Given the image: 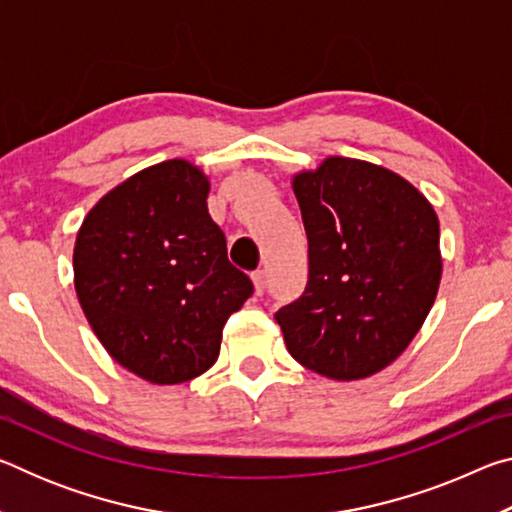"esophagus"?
Wrapping results in <instances>:
<instances>
[{
    "instance_id": "1",
    "label": "esophagus",
    "mask_w": 512,
    "mask_h": 512,
    "mask_svg": "<svg viewBox=\"0 0 512 512\" xmlns=\"http://www.w3.org/2000/svg\"><path fill=\"white\" fill-rule=\"evenodd\" d=\"M253 287H255V296H262L264 293V287H266V275H264V271H255L253 275Z\"/></svg>"
}]
</instances>
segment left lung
<instances>
[{
	"mask_svg": "<svg viewBox=\"0 0 512 512\" xmlns=\"http://www.w3.org/2000/svg\"><path fill=\"white\" fill-rule=\"evenodd\" d=\"M309 239V282L275 314L300 366L372 377L409 348L436 302L443 255L433 205L400 173L329 155L291 178Z\"/></svg>",
	"mask_w": 512,
	"mask_h": 512,
	"instance_id": "obj_1",
	"label": "left lung"
}]
</instances>
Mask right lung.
<instances>
[{
	"label": "right lung",
	"mask_w": 512,
	"mask_h": 512,
	"mask_svg": "<svg viewBox=\"0 0 512 512\" xmlns=\"http://www.w3.org/2000/svg\"><path fill=\"white\" fill-rule=\"evenodd\" d=\"M210 178L173 158L133 173L85 214L74 289L92 332L121 368L151 384L210 370L223 325L253 293L228 262L207 212Z\"/></svg>",
	"instance_id": "1"
}]
</instances>
